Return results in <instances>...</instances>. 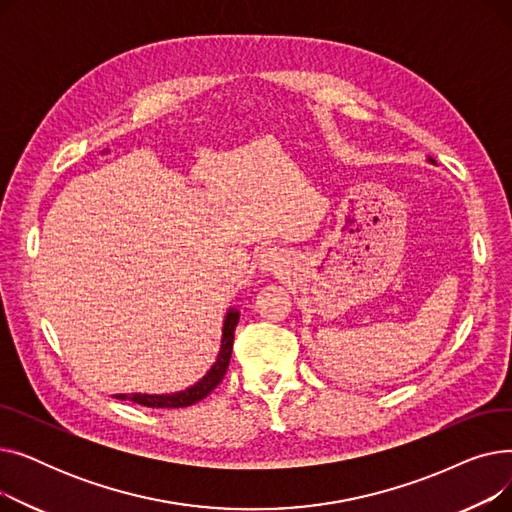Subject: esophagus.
<instances>
[{"instance_id":"1","label":"esophagus","mask_w":512,"mask_h":512,"mask_svg":"<svg viewBox=\"0 0 512 512\" xmlns=\"http://www.w3.org/2000/svg\"><path fill=\"white\" fill-rule=\"evenodd\" d=\"M282 263H284V255H282V251H278L276 247L263 249V251L259 253V257H257V265H259V270H261L263 274L276 272L278 267H282Z\"/></svg>"}]
</instances>
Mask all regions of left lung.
<instances>
[{
  "mask_svg": "<svg viewBox=\"0 0 512 512\" xmlns=\"http://www.w3.org/2000/svg\"><path fill=\"white\" fill-rule=\"evenodd\" d=\"M429 161H432V164H434V159H432V157H429Z\"/></svg>",
  "mask_w": 512,
  "mask_h": 512,
  "instance_id": "obj_1",
  "label": "left lung"
}]
</instances>
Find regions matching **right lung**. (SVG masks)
Masks as SVG:
<instances>
[{
  "instance_id": "right-lung-1",
  "label": "right lung",
  "mask_w": 512,
  "mask_h": 512,
  "mask_svg": "<svg viewBox=\"0 0 512 512\" xmlns=\"http://www.w3.org/2000/svg\"><path fill=\"white\" fill-rule=\"evenodd\" d=\"M238 317H240L238 309H228V313L224 317L222 344H220L218 359H215L211 369L191 388L180 390V392H172V394H141V392L118 394L116 398L132 400V402H137V405L151 407V409H182V407H191V405H195V402L203 400L215 386H218L224 380L230 357H232L234 330H236V324H238Z\"/></svg>"
}]
</instances>
